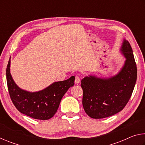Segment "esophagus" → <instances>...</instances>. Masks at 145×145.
Masks as SVG:
<instances>
[{"mask_svg":"<svg viewBox=\"0 0 145 145\" xmlns=\"http://www.w3.org/2000/svg\"><path fill=\"white\" fill-rule=\"evenodd\" d=\"M75 84H79V83L80 82V78L79 77V76H78V75H76L75 76Z\"/></svg>","mask_w":145,"mask_h":145,"instance_id":"1","label":"esophagus"}]
</instances>
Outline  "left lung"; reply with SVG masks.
Returning <instances> with one entry per match:
<instances>
[{
    "instance_id": "left-lung-1",
    "label": "left lung",
    "mask_w": 145,
    "mask_h": 145,
    "mask_svg": "<svg viewBox=\"0 0 145 145\" xmlns=\"http://www.w3.org/2000/svg\"><path fill=\"white\" fill-rule=\"evenodd\" d=\"M120 52L126 60L117 74L107 78L89 75L81 80L82 105L92 118H105L121 111L133 92L137 67L131 46L125 39Z\"/></svg>"
}]
</instances>
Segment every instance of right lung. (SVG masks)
Instances as JSON below:
<instances>
[{
  "mask_svg": "<svg viewBox=\"0 0 145 145\" xmlns=\"http://www.w3.org/2000/svg\"><path fill=\"white\" fill-rule=\"evenodd\" d=\"M10 64L9 59L6 68L7 84L11 99L16 109L34 119L46 120L53 117L64 95L74 85V76L54 82L39 91L30 92L21 89L14 82L10 73Z\"/></svg>",
  "mask_w": 145,
  "mask_h": 145,
  "instance_id": "add662e5",
  "label": "right lung"
}]
</instances>
